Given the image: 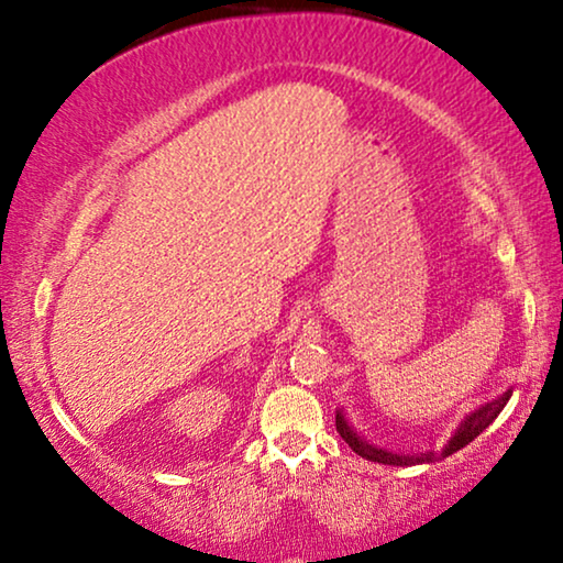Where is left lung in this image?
<instances>
[{"mask_svg":"<svg viewBox=\"0 0 563 563\" xmlns=\"http://www.w3.org/2000/svg\"><path fill=\"white\" fill-rule=\"evenodd\" d=\"M510 395H512V391L507 389L503 397H497V399H495V402L484 405V407H479V410H476V412L468 415V418H466L464 422H461V428L456 430V435H453L451 441H449V445H445L443 456H451L453 451L464 449V445L472 443L474 438L479 435L484 428H489V422L495 420L499 412H503V407L507 405V399H510ZM335 430H338V433H341L343 441L349 443L351 449L358 453L361 459H366V461H376V464H389V466H412V464H430V461H435V459H438V453H420V456H399V453H389V451L376 449V445H368L366 441H361V438H358L356 433H353L351 426H349V422H345V418H343L341 412L335 415Z\"/></svg>","mask_w":563,"mask_h":563,"instance_id":"left-lung-1","label":"left lung"}]
</instances>
